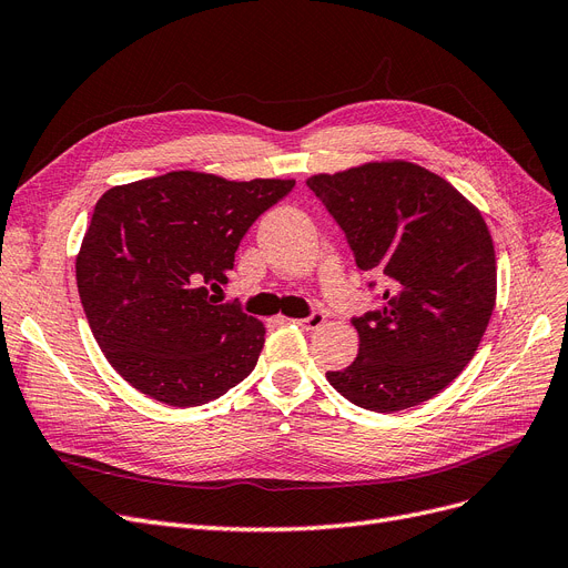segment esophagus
<instances>
[{
  "label": "esophagus",
  "mask_w": 568,
  "mask_h": 568,
  "mask_svg": "<svg viewBox=\"0 0 568 568\" xmlns=\"http://www.w3.org/2000/svg\"><path fill=\"white\" fill-rule=\"evenodd\" d=\"M324 322H326V316L322 312H314V314L307 316V320H298V322H293V324H298L305 331H316V328L324 326Z\"/></svg>",
  "instance_id": "1"
}]
</instances>
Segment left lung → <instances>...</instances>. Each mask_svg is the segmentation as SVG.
<instances>
[{
  "instance_id": "left-lung-1",
  "label": "left lung",
  "mask_w": 568,
  "mask_h": 568,
  "mask_svg": "<svg viewBox=\"0 0 568 568\" xmlns=\"http://www.w3.org/2000/svg\"><path fill=\"white\" fill-rule=\"evenodd\" d=\"M307 186L333 214L361 270L389 282L358 316V356L326 373L347 400L398 413L440 394L478 352L496 303L494 242L480 210L443 176L373 161Z\"/></svg>"
}]
</instances>
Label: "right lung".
Instances as JSON below:
<instances>
[{"instance_id": "1", "label": "right lung", "mask_w": 568, "mask_h": 568, "mask_svg": "<svg viewBox=\"0 0 568 568\" xmlns=\"http://www.w3.org/2000/svg\"><path fill=\"white\" fill-rule=\"evenodd\" d=\"M296 181L179 170L109 189L77 254L85 320L130 387L193 407L254 371L263 322L216 305L252 223Z\"/></svg>"}]
</instances>
